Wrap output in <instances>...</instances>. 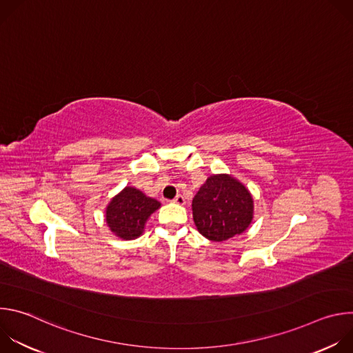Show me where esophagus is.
Returning <instances> with one entry per match:
<instances>
[{
    "instance_id": "obj_1",
    "label": "esophagus",
    "mask_w": 353,
    "mask_h": 353,
    "mask_svg": "<svg viewBox=\"0 0 353 353\" xmlns=\"http://www.w3.org/2000/svg\"><path fill=\"white\" fill-rule=\"evenodd\" d=\"M173 203H176V204H179V205H184V204H185V198H184L181 194H179V195L173 199Z\"/></svg>"
}]
</instances>
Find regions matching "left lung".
Returning <instances> with one entry per match:
<instances>
[{"mask_svg":"<svg viewBox=\"0 0 353 353\" xmlns=\"http://www.w3.org/2000/svg\"><path fill=\"white\" fill-rule=\"evenodd\" d=\"M192 219L196 230L212 241H225L247 230L254 218V201L236 177L210 176L192 198Z\"/></svg>","mask_w":353,"mask_h":353,"instance_id":"left-lung-1","label":"left lung"}]
</instances>
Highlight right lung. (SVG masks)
<instances>
[{"instance_id": "obj_1", "label": "right lung", "mask_w": 353, "mask_h": 353, "mask_svg": "<svg viewBox=\"0 0 353 353\" xmlns=\"http://www.w3.org/2000/svg\"><path fill=\"white\" fill-rule=\"evenodd\" d=\"M161 208L158 199L145 195L135 187H124L116 194L106 207L105 221L109 229L123 240L139 237L146 221Z\"/></svg>"}]
</instances>
